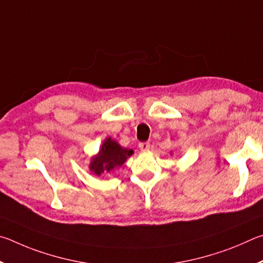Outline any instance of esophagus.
<instances>
[{"label":"esophagus","instance_id":"esophagus-1","mask_svg":"<svg viewBox=\"0 0 263 263\" xmlns=\"http://www.w3.org/2000/svg\"><path fill=\"white\" fill-rule=\"evenodd\" d=\"M139 148L141 151H149L150 143L149 142H141V143L139 144Z\"/></svg>","mask_w":263,"mask_h":263}]
</instances>
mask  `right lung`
I'll list each match as a JSON object with an SVG mask.
<instances>
[{"instance_id": "obj_1", "label": "right lung", "mask_w": 263, "mask_h": 263, "mask_svg": "<svg viewBox=\"0 0 263 263\" xmlns=\"http://www.w3.org/2000/svg\"><path fill=\"white\" fill-rule=\"evenodd\" d=\"M133 154L134 151L132 149L123 148L115 140L106 137L98 154L91 157L89 170L91 174L97 177H100L103 173H110L115 168L121 167Z\"/></svg>"}]
</instances>
